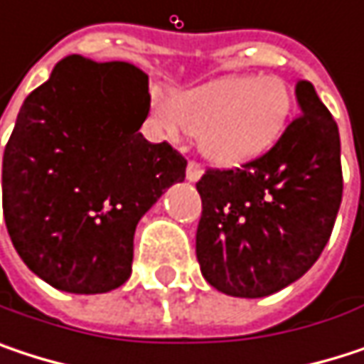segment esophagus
<instances>
[{
  "mask_svg": "<svg viewBox=\"0 0 364 364\" xmlns=\"http://www.w3.org/2000/svg\"><path fill=\"white\" fill-rule=\"evenodd\" d=\"M200 177H202V166H200L198 162L191 160V162L187 164V179H189V181H198Z\"/></svg>",
  "mask_w": 364,
  "mask_h": 364,
  "instance_id": "obj_1",
  "label": "esophagus"
}]
</instances>
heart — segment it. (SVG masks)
I'll list each match as a JSON object with an SVG mask.
<instances>
[{"instance_id":"1","label":"heart","mask_w":364,"mask_h":364,"mask_svg":"<svg viewBox=\"0 0 364 364\" xmlns=\"http://www.w3.org/2000/svg\"><path fill=\"white\" fill-rule=\"evenodd\" d=\"M291 107V90L276 75H230L179 90L171 101L158 92L151 99L154 117L166 134H198L204 158L221 166L265 154L280 139Z\"/></svg>"}]
</instances>
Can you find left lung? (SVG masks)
<instances>
[{"mask_svg":"<svg viewBox=\"0 0 364 364\" xmlns=\"http://www.w3.org/2000/svg\"><path fill=\"white\" fill-rule=\"evenodd\" d=\"M301 113L261 156L206 168L196 183L202 276L232 297H265L301 278L327 247L341 204L339 130L310 82Z\"/></svg>","mask_w":364,"mask_h":364,"instance_id":"1","label":"left lung"}]
</instances>
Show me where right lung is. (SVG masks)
<instances>
[{"mask_svg":"<svg viewBox=\"0 0 364 364\" xmlns=\"http://www.w3.org/2000/svg\"><path fill=\"white\" fill-rule=\"evenodd\" d=\"M149 101L134 65L71 54L18 111L4 151V219L16 253L54 289L124 284L139 219L185 179L181 154L139 132Z\"/></svg>","mask_w":364,"mask_h":364,"instance_id":"add662e5","label":"right lung"}]
</instances>
